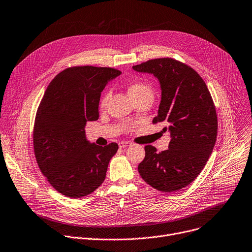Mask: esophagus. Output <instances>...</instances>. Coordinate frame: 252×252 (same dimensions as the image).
Wrapping results in <instances>:
<instances>
[{"label": "esophagus", "instance_id": "esophagus-1", "mask_svg": "<svg viewBox=\"0 0 252 252\" xmlns=\"http://www.w3.org/2000/svg\"><path fill=\"white\" fill-rule=\"evenodd\" d=\"M119 146H120V148H126V147H129V146H131V143H129V142H126V141H123V142H120V143H119Z\"/></svg>", "mask_w": 252, "mask_h": 252}]
</instances>
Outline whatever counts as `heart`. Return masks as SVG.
I'll return each mask as SVG.
<instances>
[{
	"mask_svg": "<svg viewBox=\"0 0 252 252\" xmlns=\"http://www.w3.org/2000/svg\"><path fill=\"white\" fill-rule=\"evenodd\" d=\"M128 93L131 97H136V96H140V95H144V94H153L152 93V89L146 83L143 82H136V83H132L131 85L128 88ZM110 96V93H106L102 100H101V105H105L106 102L108 101Z\"/></svg>",
	"mask_w": 252,
	"mask_h": 252,
	"instance_id": "obj_1",
	"label": "heart"
}]
</instances>
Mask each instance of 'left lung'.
I'll list each match as a JSON object with an SVG mask.
<instances>
[{"label":"left lung","instance_id":"obj_1","mask_svg":"<svg viewBox=\"0 0 252 252\" xmlns=\"http://www.w3.org/2000/svg\"><path fill=\"white\" fill-rule=\"evenodd\" d=\"M137 72L153 74L160 82L162 97L153 124L167 125L169 148L157 153L145 147L139 173L151 187L164 191L179 190L204 169L217 140L215 104L205 81L189 65L171 58L149 60L133 65Z\"/></svg>","mask_w":252,"mask_h":252}]
</instances>
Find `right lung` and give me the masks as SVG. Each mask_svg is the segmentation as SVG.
<instances>
[{"label": "right lung", "instance_id": "obj_1", "mask_svg": "<svg viewBox=\"0 0 252 252\" xmlns=\"http://www.w3.org/2000/svg\"><path fill=\"white\" fill-rule=\"evenodd\" d=\"M121 74L105 66H71L45 90L33 127V148L40 171L65 196H86L106 177L119 145L90 143L84 128L86 123L98 120L100 95L107 82Z\"/></svg>", "mask_w": 252, "mask_h": 252}]
</instances>
